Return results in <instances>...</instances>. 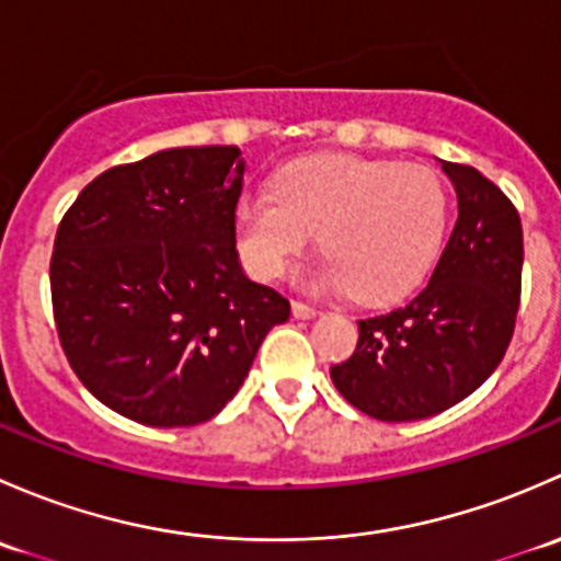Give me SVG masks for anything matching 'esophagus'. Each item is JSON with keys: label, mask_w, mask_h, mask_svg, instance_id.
Returning <instances> with one entry per match:
<instances>
[{"label": "esophagus", "mask_w": 561, "mask_h": 561, "mask_svg": "<svg viewBox=\"0 0 561 561\" xmlns=\"http://www.w3.org/2000/svg\"><path fill=\"white\" fill-rule=\"evenodd\" d=\"M293 314L301 317V320H309V317H317L320 312H317L314 307H309V304H301V301H293Z\"/></svg>", "instance_id": "34e87169"}]
</instances>
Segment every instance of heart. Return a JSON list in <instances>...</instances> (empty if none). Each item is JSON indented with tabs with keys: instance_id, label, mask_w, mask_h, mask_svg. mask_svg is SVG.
I'll use <instances>...</instances> for the list:
<instances>
[{
	"instance_id": "b5f03b06",
	"label": "heart",
	"mask_w": 561,
	"mask_h": 561,
	"mask_svg": "<svg viewBox=\"0 0 561 561\" xmlns=\"http://www.w3.org/2000/svg\"><path fill=\"white\" fill-rule=\"evenodd\" d=\"M445 230L448 192L437 173L350 154L290 162L274 192H249L236 206V247L254 276H282L320 233L328 260L314 285L353 290L369 307L399 301L426 279Z\"/></svg>"
}]
</instances>
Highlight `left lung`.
Here are the masks:
<instances>
[{
	"label": "left lung",
	"instance_id": "1",
	"mask_svg": "<svg viewBox=\"0 0 561 561\" xmlns=\"http://www.w3.org/2000/svg\"><path fill=\"white\" fill-rule=\"evenodd\" d=\"M443 162L458 219L428 285L404 307L358 320V347L331 366L339 393L377 421H421L467 399L500 366L522 301L516 206L483 173Z\"/></svg>",
	"mask_w": 561,
	"mask_h": 561
}]
</instances>
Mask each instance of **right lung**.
Segmentation results:
<instances>
[{
	"label": "right lung",
	"mask_w": 561,
	"mask_h": 561,
	"mask_svg": "<svg viewBox=\"0 0 561 561\" xmlns=\"http://www.w3.org/2000/svg\"><path fill=\"white\" fill-rule=\"evenodd\" d=\"M241 186L236 146L165 149L100 173L61 217L56 331L78 380L118 415L157 428L211 421L290 317L239 263Z\"/></svg>",
	"instance_id": "add662e5"
}]
</instances>
